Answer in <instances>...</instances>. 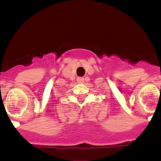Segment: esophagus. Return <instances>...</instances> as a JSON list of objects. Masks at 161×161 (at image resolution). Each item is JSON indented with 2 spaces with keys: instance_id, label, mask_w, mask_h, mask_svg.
<instances>
[{
  "instance_id": "obj_1",
  "label": "esophagus",
  "mask_w": 161,
  "mask_h": 161,
  "mask_svg": "<svg viewBox=\"0 0 161 161\" xmlns=\"http://www.w3.org/2000/svg\"><path fill=\"white\" fill-rule=\"evenodd\" d=\"M77 82H78V83H83V82H84V78H82V77H78V78H77Z\"/></svg>"
}]
</instances>
